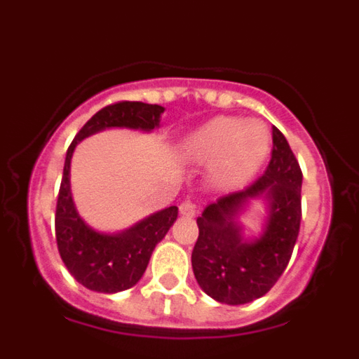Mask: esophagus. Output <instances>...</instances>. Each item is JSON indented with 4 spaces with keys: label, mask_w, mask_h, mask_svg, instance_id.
Masks as SVG:
<instances>
[{
    "label": "esophagus",
    "mask_w": 359,
    "mask_h": 359,
    "mask_svg": "<svg viewBox=\"0 0 359 359\" xmlns=\"http://www.w3.org/2000/svg\"><path fill=\"white\" fill-rule=\"evenodd\" d=\"M180 214H182L183 217H194V215L198 214V205L190 201V199H185V201L180 205Z\"/></svg>",
    "instance_id": "1"
}]
</instances>
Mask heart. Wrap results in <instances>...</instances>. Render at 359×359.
Listing matches in <instances>:
<instances>
[{"instance_id": "obj_1", "label": "heart", "mask_w": 359, "mask_h": 359, "mask_svg": "<svg viewBox=\"0 0 359 359\" xmlns=\"http://www.w3.org/2000/svg\"><path fill=\"white\" fill-rule=\"evenodd\" d=\"M271 151V133L259 120L215 116L183 138L182 158L210 165V183L221 192L241 189L259 172Z\"/></svg>"}]
</instances>
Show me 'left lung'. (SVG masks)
<instances>
[{
    "instance_id": "left-lung-1",
    "label": "left lung",
    "mask_w": 359,
    "mask_h": 359,
    "mask_svg": "<svg viewBox=\"0 0 359 359\" xmlns=\"http://www.w3.org/2000/svg\"><path fill=\"white\" fill-rule=\"evenodd\" d=\"M300 165L286 136L273 128V151L264 176L252 187L207 205L198 217L192 252L194 277L208 297L228 306L253 302L275 286L293 253L300 230ZM263 205L257 234L240 219Z\"/></svg>"
}]
</instances>
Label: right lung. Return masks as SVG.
<instances>
[{
	"label": "right lung",
	"instance_id": "1",
	"mask_svg": "<svg viewBox=\"0 0 359 359\" xmlns=\"http://www.w3.org/2000/svg\"><path fill=\"white\" fill-rule=\"evenodd\" d=\"M165 107L144 102H118L95 113L68 147L57 198L55 237L61 259L72 277L97 293H118L133 287L147 269L156 244L177 217V207L152 212L120 231L93 228L79 214L72 194V158L84 138L106 129L152 133L161 126Z\"/></svg>",
	"mask_w": 359,
	"mask_h": 359
}]
</instances>
